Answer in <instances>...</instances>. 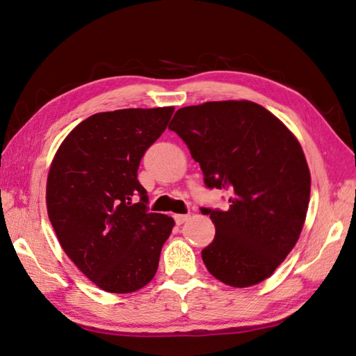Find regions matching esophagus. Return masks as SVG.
<instances>
[{
  "label": "esophagus",
  "instance_id": "obj_1",
  "mask_svg": "<svg viewBox=\"0 0 356 356\" xmlns=\"http://www.w3.org/2000/svg\"><path fill=\"white\" fill-rule=\"evenodd\" d=\"M173 218H175V222L179 226V224L186 222L188 218H191V216H188V215H175V216H173Z\"/></svg>",
  "mask_w": 356,
  "mask_h": 356
}]
</instances>
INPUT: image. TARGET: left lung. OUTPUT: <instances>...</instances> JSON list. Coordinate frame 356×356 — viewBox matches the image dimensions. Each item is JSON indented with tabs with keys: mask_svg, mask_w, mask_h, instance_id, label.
Listing matches in <instances>:
<instances>
[{
	"mask_svg": "<svg viewBox=\"0 0 356 356\" xmlns=\"http://www.w3.org/2000/svg\"><path fill=\"white\" fill-rule=\"evenodd\" d=\"M178 134L209 188L229 192V209L201 207L215 238L201 257L216 280L249 287L269 278L295 248L306 220L310 172L298 140L252 101L179 108Z\"/></svg>",
	"mask_w": 356,
	"mask_h": 356,
	"instance_id": "8db88e82",
	"label": "left lung"
}]
</instances>
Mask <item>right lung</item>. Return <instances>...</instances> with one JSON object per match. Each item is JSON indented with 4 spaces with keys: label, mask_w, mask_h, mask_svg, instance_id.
<instances>
[{
    "label": "right lung",
    "mask_w": 356,
    "mask_h": 356,
    "mask_svg": "<svg viewBox=\"0 0 356 356\" xmlns=\"http://www.w3.org/2000/svg\"><path fill=\"white\" fill-rule=\"evenodd\" d=\"M175 108L95 113L72 130L50 165L49 220L63 250L93 284L130 293L155 277L163 244L175 226L150 213L138 181L146 150Z\"/></svg>",
    "instance_id": "right-lung-1"
}]
</instances>
